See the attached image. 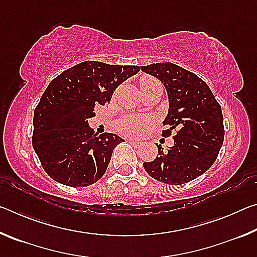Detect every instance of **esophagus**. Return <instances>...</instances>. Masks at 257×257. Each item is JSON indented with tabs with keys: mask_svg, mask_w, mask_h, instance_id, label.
Returning a JSON list of instances; mask_svg holds the SVG:
<instances>
[{
	"mask_svg": "<svg viewBox=\"0 0 257 257\" xmlns=\"http://www.w3.org/2000/svg\"><path fill=\"white\" fill-rule=\"evenodd\" d=\"M129 143H130V144H132L133 146H135V147H138V146H141V142H138V141H135V139H130Z\"/></svg>",
	"mask_w": 257,
	"mask_h": 257,
	"instance_id": "1",
	"label": "esophagus"
}]
</instances>
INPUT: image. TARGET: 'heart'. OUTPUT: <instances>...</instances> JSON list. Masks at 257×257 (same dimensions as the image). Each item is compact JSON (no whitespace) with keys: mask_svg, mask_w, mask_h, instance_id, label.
Returning a JSON list of instances; mask_svg holds the SVG:
<instances>
[{"mask_svg":"<svg viewBox=\"0 0 257 257\" xmlns=\"http://www.w3.org/2000/svg\"><path fill=\"white\" fill-rule=\"evenodd\" d=\"M153 80L155 79L145 78V79L141 81L139 86H143ZM152 124H153V120L146 115L124 114L116 122V129H118V132L121 135H124V136L141 137L151 128Z\"/></svg>","mask_w":257,"mask_h":257,"instance_id":"obj_1","label":"heart"}]
</instances>
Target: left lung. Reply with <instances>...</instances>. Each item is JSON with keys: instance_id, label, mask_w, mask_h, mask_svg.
Here are the masks:
<instances>
[{"instance_id": "8db88e82", "label": "left lung", "mask_w": 257, "mask_h": 257, "mask_svg": "<svg viewBox=\"0 0 257 257\" xmlns=\"http://www.w3.org/2000/svg\"><path fill=\"white\" fill-rule=\"evenodd\" d=\"M142 70L163 82L169 96V114L163 137L172 136L168 151L158 146V156L144 162L145 171L155 180L182 185L196 179L215 162L223 144L224 125L220 104L210 87L195 73L171 62L153 63Z\"/></svg>"}]
</instances>
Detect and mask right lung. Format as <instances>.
<instances>
[{"label": "right lung", "instance_id": "1", "mask_svg": "<svg viewBox=\"0 0 257 257\" xmlns=\"http://www.w3.org/2000/svg\"><path fill=\"white\" fill-rule=\"evenodd\" d=\"M141 70L85 61L47 86L34 112L33 147L44 171L69 187H87L105 173L112 152L123 139L95 134L88 120L96 105L110 103L114 90Z\"/></svg>", "mask_w": 257, "mask_h": 257}]
</instances>
